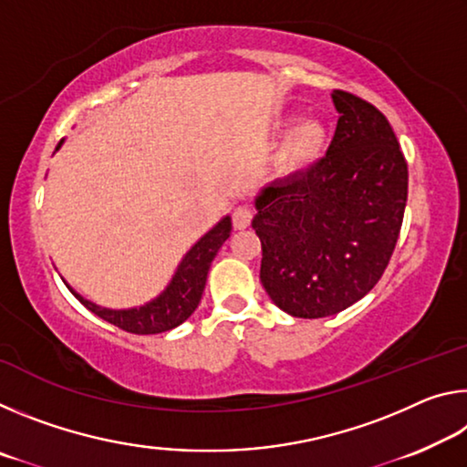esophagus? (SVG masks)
<instances>
[{
  "instance_id": "esophagus-1",
  "label": "esophagus",
  "mask_w": 467,
  "mask_h": 467,
  "mask_svg": "<svg viewBox=\"0 0 467 467\" xmlns=\"http://www.w3.org/2000/svg\"><path fill=\"white\" fill-rule=\"evenodd\" d=\"M251 218H253V214H251L249 208H236L233 212V226H234V231H244V228L251 224Z\"/></svg>"
}]
</instances>
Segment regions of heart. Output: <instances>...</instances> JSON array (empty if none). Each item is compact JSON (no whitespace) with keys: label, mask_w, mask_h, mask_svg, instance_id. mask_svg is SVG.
Segmentation results:
<instances>
[{"label":"heart","mask_w":467,"mask_h":467,"mask_svg":"<svg viewBox=\"0 0 467 467\" xmlns=\"http://www.w3.org/2000/svg\"><path fill=\"white\" fill-rule=\"evenodd\" d=\"M327 130L317 119H305L288 131L275 154V164L286 175L309 171L326 152Z\"/></svg>","instance_id":"b5f03b06"}]
</instances>
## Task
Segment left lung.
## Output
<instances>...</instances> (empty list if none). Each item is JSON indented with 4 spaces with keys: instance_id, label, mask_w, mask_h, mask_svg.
<instances>
[{
    "instance_id": "left-lung-1",
    "label": "left lung",
    "mask_w": 467,
    "mask_h": 467,
    "mask_svg": "<svg viewBox=\"0 0 467 467\" xmlns=\"http://www.w3.org/2000/svg\"><path fill=\"white\" fill-rule=\"evenodd\" d=\"M327 154L306 172L257 195L253 231L262 241L259 278L292 317H329L381 278L408 200V162L389 121L346 90Z\"/></svg>"
}]
</instances>
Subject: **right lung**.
<instances>
[{"label": "right lung", "mask_w": 467, "mask_h": 467, "mask_svg": "<svg viewBox=\"0 0 467 467\" xmlns=\"http://www.w3.org/2000/svg\"><path fill=\"white\" fill-rule=\"evenodd\" d=\"M231 218L224 216L210 233H205L202 239L187 251V255L183 257V262L179 264L167 290H164L161 296L150 300L148 305L140 306V309H105V306H99L90 303V300L82 298L69 286L67 288L72 290V295L80 300L86 309L99 315L100 319L113 323V326L123 331H130V334L138 336L162 334V331H169L181 326V323L197 309L205 288V280H208L212 259L216 257L218 249L223 247V243L231 236Z\"/></svg>", "instance_id": "add662e5"}]
</instances>
